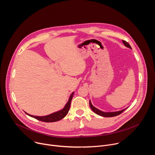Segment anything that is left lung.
Segmentation results:
<instances>
[{
  "label": "left lung",
  "mask_w": 155,
  "mask_h": 155,
  "mask_svg": "<svg viewBox=\"0 0 155 155\" xmlns=\"http://www.w3.org/2000/svg\"><path fill=\"white\" fill-rule=\"evenodd\" d=\"M123 43H124V45L125 47L132 49L131 47H130V45H129V44L127 42H126V41H124V40H123ZM90 106L91 110H93V111L95 114H96L97 115H100V116H101V117H115V116L119 115L121 114L123 112H124V110L127 108H127H124V109H123V110H120V111L111 112H106L101 111V110H99L98 108H96L95 107H94V106L93 105V104H91V101H90Z\"/></svg>",
  "instance_id": "left-lung-1"
}]
</instances>
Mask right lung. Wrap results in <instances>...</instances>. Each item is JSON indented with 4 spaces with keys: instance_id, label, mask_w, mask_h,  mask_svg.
I'll list each match as a JSON object with an SVG mask.
<instances>
[{
    "instance_id": "1",
    "label": "right lung",
    "mask_w": 155,
    "mask_h": 155,
    "mask_svg": "<svg viewBox=\"0 0 155 155\" xmlns=\"http://www.w3.org/2000/svg\"><path fill=\"white\" fill-rule=\"evenodd\" d=\"M74 92H73L70 97H69V99L68 101V102L66 103L65 105L64 106V107L59 110V111L58 112H54L51 114H50V115H46V116H42V117H38V116H34V115H30L29 114H27L26 112H25L28 115L32 117V118H34L39 121H43V122H47V123H49V122H55V121H58L62 118H64L66 115H67V114H68L69 112V110L70 109V107H71V101L72 99V97H73V96H74Z\"/></svg>"
}]
</instances>
